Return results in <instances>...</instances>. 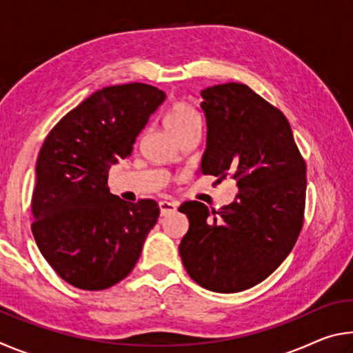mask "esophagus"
Here are the masks:
<instances>
[{
    "label": "esophagus",
    "mask_w": 353,
    "mask_h": 353,
    "mask_svg": "<svg viewBox=\"0 0 353 353\" xmlns=\"http://www.w3.org/2000/svg\"><path fill=\"white\" fill-rule=\"evenodd\" d=\"M159 207H160V214L165 216V214H170L172 212H176V202H171V201H160L159 202Z\"/></svg>",
    "instance_id": "esophagus-1"
}]
</instances>
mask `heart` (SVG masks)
<instances>
[{"instance_id":"1","label":"heart","mask_w":353,"mask_h":353,"mask_svg":"<svg viewBox=\"0 0 353 353\" xmlns=\"http://www.w3.org/2000/svg\"><path fill=\"white\" fill-rule=\"evenodd\" d=\"M198 121H199L198 113H196L193 107H190L185 103L172 104L170 112L166 113L165 117V126L174 137H177L182 130H185L188 126H191V124Z\"/></svg>"}]
</instances>
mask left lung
Masks as SVG:
<instances>
[{"label":"left lung","mask_w":353,"mask_h":353,"mask_svg":"<svg viewBox=\"0 0 353 353\" xmlns=\"http://www.w3.org/2000/svg\"><path fill=\"white\" fill-rule=\"evenodd\" d=\"M207 148L201 172L236 181L229 205L208 210L198 201L181 205L188 216L179 254L188 276L216 292H238L277 270L303 225L307 165L290 123L277 107L244 83L201 92Z\"/></svg>","instance_id":"left-lung-1"}]
</instances>
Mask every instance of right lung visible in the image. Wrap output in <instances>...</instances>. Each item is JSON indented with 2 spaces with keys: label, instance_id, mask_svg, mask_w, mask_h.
I'll return each instance as SVG.
<instances>
[{
  "label": "right lung",
  "instance_id": "1",
  "mask_svg": "<svg viewBox=\"0 0 353 353\" xmlns=\"http://www.w3.org/2000/svg\"><path fill=\"white\" fill-rule=\"evenodd\" d=\"M163 99L162 90L141 82L105 87L70 110L41 145L32 235L57 276L76 288L99 291L128 277L157 223V202L119 199L107 177L132 154Z\"/></svg>",
  "mask_w": 353,
  "mask_h": 353
}]
</instances>
